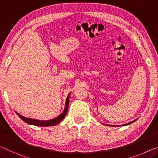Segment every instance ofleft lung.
I'll return each instance as SVG.
<instances>
[{"label":"left lung","instance_id":"left-lung-1","mask_svg":"<svg viewBox=\"0 0 158 158\" xmlns=\"http://www.w3.org/2000/svg\"><path fill=\"white\" fill-rule=\"evenodd\" d=\"M136 120L137 119H135V120H134V121H131V122H130V123H126V124H123V125H122V126H127V125H130V124H131L132 123H133V122H135ZM103 125H106V124H103ZM108 126H110V125H108ZM110 126H111V125H110Z\"/></svg>","mask_w":158,"mask_h":158}]
</instances>
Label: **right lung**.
<instances>
[{"label":"right lung","mask_w":158,"mask_h":158,"mask_svg":"<svg viewBox=\"0 0 158 158\" xmlns=\"http://www.w3.org/2000/svg\"><path fill=\"white\" fill-rule=\"evenodd\" d=\"M69 96L70 94L68 95L67 99H66V106L64 108V111L61 114L60 116L55 118L48 120V121H40V120H35L32 118H26L23 116H21L20 114H18L17 112H15L17 114L18 116L23 120V121H25V123L30 125H34V126H53L55 125L58 124L60 122H61L63 120V118L65 117L66 114H67L68 107H69Z\"/></svg>","instance_id":"1"}]
</instances>
